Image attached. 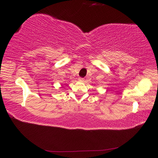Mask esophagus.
Masks as SVG:
<instances>
[{
  "label": "esophagus",
  "instance_id": "34e87169",
  "mask_svg": "<svg viewBox=\"0 0 158 158\" xmlns=\"http://www.w3.org/2000/svg\"><path fill=\"white\" fill-rule=\"evenodd\" d=\"M78 80L80 81V82H84V78H78Z\"/></svg>",
  "mask_w": 158,
  "mask_h": 158
}]
</instances>
